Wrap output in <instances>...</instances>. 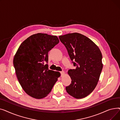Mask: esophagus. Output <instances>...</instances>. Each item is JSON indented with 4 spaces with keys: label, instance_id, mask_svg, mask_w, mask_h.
<instances>
[{
    "label": "esophagus",
    "instance_id": "1",
    "mask_svg": "<svg viewBox=\"0 0 120 120\" xmlns=\"http://www.w3.org/2000/svg\"><path fill=\"white\" fill-rule=\"evenodd\" d=\"M60 73H61V76H63V75L65 74V72L64 71H62L60 72Z\"/></svg>",
    "mask_w": 120,
    "mask_h": 120
}]
</instances>
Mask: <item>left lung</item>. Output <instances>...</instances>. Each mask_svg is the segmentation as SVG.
<instances>
[{
    "label": "left lung",
    "instance_id": "left-lung-1",
    "mask_svg": "<svg viewBox=\"0 0 120 120\" xmlns=\"http://www.w3.org/2000/svg\"><path fill=\"white\" fill-rule=\"evenodd\" d=\"M66 47L75 69L68 71L71 83L67 92L76 99L83 98L96 86L103 68L102 54L98 47L86 36L77 33L59 36Z\"/></svg>",
    "mask_w": 120,
    "mask_h": 120
}]
</instances>
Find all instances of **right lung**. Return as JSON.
Segmentation results:
<instances>
[{
	"label": "right lung",
	"instance_id": "1",
	"mask_svg": "<svg viewBox=\"0 0 120 120\" xmlns=\"http://www.w3.org/2000/svg\"><path fill=\"white\" fill-rule=\"evenodd\" d=\"M59 42L56 36L38 33L29 37L18 49L14 66L18 82L31 97H46L60 76L48 68V52Z\"/></svg>",
	"mask_w": 120,
	"mask_h": 120
}]
</instances>
